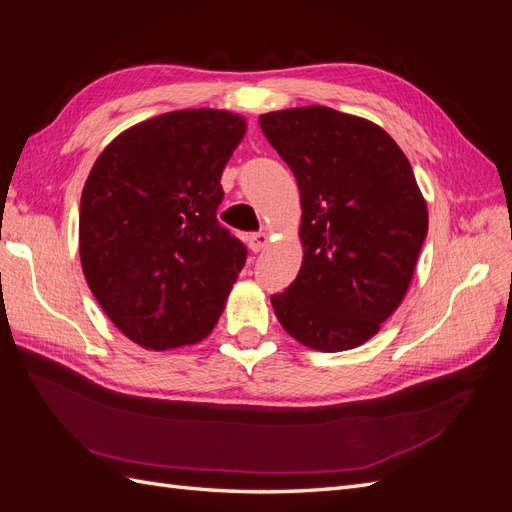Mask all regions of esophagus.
Masks as SVG:
<instances>
[{"instance_id": "34e87169", "label": "esophagus", "mask_w": 512, "mask_h": 512, "mask_svg": "<svg viewBox=\"0 0 512 512\" xmlns=\"http://www.w3.org/2000/svg\"><path fill=\"white\" fill-rule=\"evenodd\" d=\"M267 243H269L267 232H252V235H247V245H250L252 252H260Z\"/></svg>"}]
</instances>
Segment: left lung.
Segmentation results:
<instances>
[{"instance_id":"8db88e82","label":"left lung","mask_w":512,"mask_h":512,"mask_svg":"<svg viewBox=\"0 0 512 512\" xmlns=\"http://www.w3.org/2000/svg\"><path fill=\"white\" fill-rule=\"evenodd\" d=\"M301 192V271L273 294L297 342L342 352L399 307L427 237V205L404 151L376 123L329 106L260 115Z\"/></svg>"}]
</instances>
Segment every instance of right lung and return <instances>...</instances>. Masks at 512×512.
I'll return each mask as SVG.
<instances>
[{
	"label": "right lung",
	"mask_w": 512,
	"mask_h": 512,
	"mask_svg": "<svg viewBox=\"0 0 512 512\" xmlns=\"http://www.w3.org/2000/svg\"><path fill=\"white\" fill-rule=\"evenodd\" d=\"M245 119L190 108L121 132L87 177L79 247L104 314L138 346L196 344L218 322L247 247L218 222Z\"/></svg>",
	"instance_id": "right-lung-1"
}]
</instances>
